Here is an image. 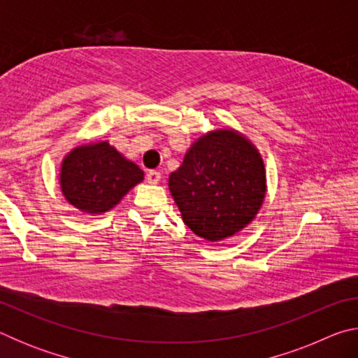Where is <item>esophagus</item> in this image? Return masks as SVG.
Segmentation results:
<instances>
[{"label": "esophagus", "mask_w": 358, "mask_h": 358, "mask_svg": "<svg viewBox=\"0 0 358 358\" xmlns=\"http://www.w3.org/2000/svg\"><path fill=\"white\" fill-rule=\"evenodd\" d=\"M159 180H161V172L150 171L147 173V181H148L150 185H157V183H159Z\"/></svg>", "instance_id": "obj_1"}]
</instances>
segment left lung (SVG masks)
<instances>
[{
    "mask_svg": "<svg viewBox=\"0 0 358 358\" xmlns=\"http://www.w3.org/2000/svg\"><path fill=\"white\" fill-rule=\"evenodd\" d=\"M169 189L197 237L221 241L243 230L262 207V156L238 131H210L186 151L183 164L169 177Z\"/></svg>",
    "mask_w": 358,
    "mask_h": 358,
    "instance_id": "left-lung-1",
    "label": "left lung"
}]
</instances>
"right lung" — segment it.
I'll return each instance as SVG.
<instances>
[{
    "mask_svg": "<svg viewBox=\"0 0 358 358\" xmlns=\"http://www.w3.org/2000/svg\"><path fill=\"white\" fill-rule=\"evenodd\" d=\"M143 181V171L107 141L83 143L64 156L59 186L66 201L87 215H102Z\"/></svg>",
    "mask_w": 358,
    "mask_h": 358,
    "instance_id": "right-lung-1",
    "label": "right lung"
}]
</instances>
